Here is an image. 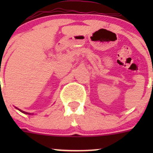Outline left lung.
I'll use <instances>...</instances> for the list:
<instances>
[{
    "label": "left lung",
    "instance_id": "1",
    "mask_svg": "<svg viewBox=\"0 0 153 153\" xmlns=\"http://www.w3.org/2000/svg\"><path fill=\"white\" fill-rule=\"evenodd\" d=\"M152 84H153V83H152Z\"/></svg>",
    "mask_w": 153,
    "mask_h": 153
}]
</instances>
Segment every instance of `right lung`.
I'll return each instance as SVG.
<instances>
[{"instance_id": "1", "label": "right lung", "mask_w": 153, "mask_h": 153, "mask_svg": "<svg viewBox=\"0 0 153 153\" xmlns=\"http://www.w3.org/2000/svg\"><path fill=\"white\" fill-rule=\"evenodd\" d=\"M15 108H16L17 109H18V110L21 111V112H23V113H24V114H27V115H33V114H31V113H29V112H24V111L21 110V109H18V108H17V107H15Z\"/></svg>"}]
</instances>
